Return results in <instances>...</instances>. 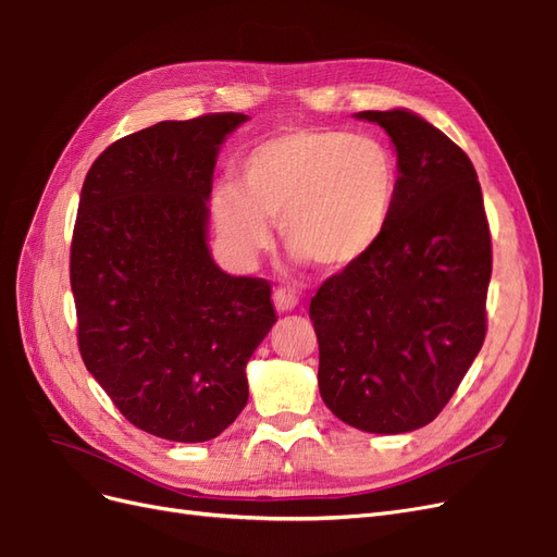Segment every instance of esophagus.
I'll return each instance as SVG.
<instances>
[{"mask_svg": "<svg viewBox=\"0 0 557 557\" xmlns=\"http://www.w3.org/2000/svg\"><path fill=\"white\" fill-rule=\"evenodd\" d=\"M273 300H275V308L280 312H289L296 308L300 298L294 289H289V286H280V289H275V294H273Z\"/></svg>", "mask_w": 557, "mask_h": 557, "instance_id": "obj_1", "label": "esophagus"}]
</instances>
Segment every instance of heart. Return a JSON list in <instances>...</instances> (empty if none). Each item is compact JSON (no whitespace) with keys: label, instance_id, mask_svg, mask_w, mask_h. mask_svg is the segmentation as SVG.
<instances>
[{"label":"heart","instance_id":"obj_1","mask_svg":"<svg viewBox=\"0 0 557 557\" xmlns=\"http://www.w3.org/2000/svg\"><path fill=\"white\" fill-rule=\"evenodd\" d=\"M400 166L384 140L343 129H289L268 138L240 166V187L212 191V218L228 249L252 261L273 243L326 271L368 257L386 233Z\"/></svg>","mask_w":557,"mask_h":557}]
</instances>
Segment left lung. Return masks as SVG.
<instances>
[{"instance_id": "obj_1", "label": "left lung", "mask_w": 557, "mask_h": 557, "mask_svg": "<svg viewBox=\"0 0 557 557\" xmlns=\"http://www.w3.org/2000/svg\"><path fill=\"white\" fill-rule=\"evenodd\" d=\"M398 152L382 240L319 286V393L358 430L423 428L451 400L486 337L491 228L470 157L423 117L363 111Z\"/></svg>"}]
</instances>
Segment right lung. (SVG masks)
Masks as SVG:
<instances>
[{
	"label": "right lung",
	"mask_w": 557,
	"mask_h": 557,
	"mask_svg": "<svg viewBox=\"0 0 557 557\" xmlns=\"http://www.w3.org/2000/svg\"><path fill=\"white\" fill-rule=\"evenodd\" d=\"M243 113L159 122L87 171L69 277L78 349L122 417L208 442L247 405L245 366L277 321L271 282L233 277L206 243L212 171Z\"/></svg>",
	"instance_id": "add662e5"
}]
</instances>
